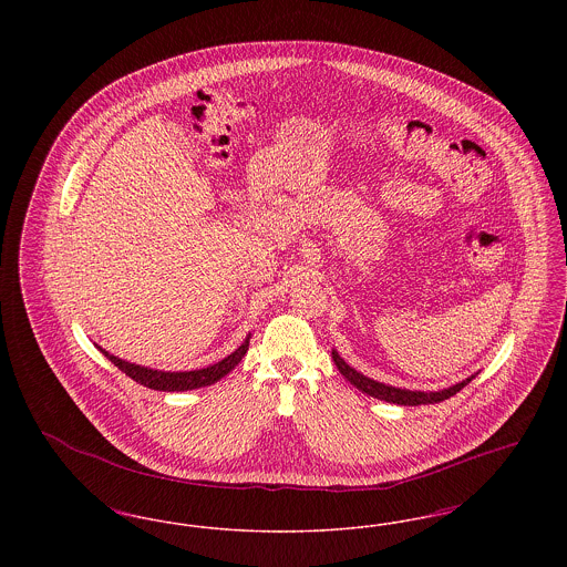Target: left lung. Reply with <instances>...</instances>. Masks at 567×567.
Wrapping results in <instances>:
<instances>
[{"label": "left lung", "instance_id": "obj_1", "mask_svg": "<svg viewBox=\"0 0 567 567\" xmlns=\"http://www.w3.org/2000/svg\"><path fill=\"white\" fill-rule=\"evenodd\" d=\"M331 357H333V363L338 365L340 374L347 378L351 384H354L361 393H368V395H372V398H377V400H382V402H389V404H437V402H444V400L453 398L455 393H458V391H461L467 382H472V378H465L463 382L453 384V386H449V389H442V391H430V393H425V391H405V389L389 386V384H382V382H377V380H372V378L359 374V372L352 370L351 365L336 351H331Z\"/></svg>", "mask_w": 567, "mask_h": 567}]
</instances>
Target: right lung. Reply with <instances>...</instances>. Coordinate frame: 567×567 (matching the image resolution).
<instances>
[{"mask_svg": "<svg viewBox=\"0 0 567 567\" xmlns=\"http://www.w3.org/2000/svg\"><path fill=\"white\" fill-rule=\"evenodd\" d=\"M248 340L250 336L244 340L243 347L231 352L229 357H225L223 361H218L215 365H208L204 370H193V372H159V370H148V368H140L135 363H127L114 354L100 349L109 357L110 361L125 372L127 377L134 378L137 384H144L148 389L155 391H190V389H199V386H208L215 384L216 380L227 377L240 361L244 354L248 351Z\"/></svg>", "mask_w": 567, "mask_h": 567, "instance_id": "1", "label": "right lung"}]
</instances>
